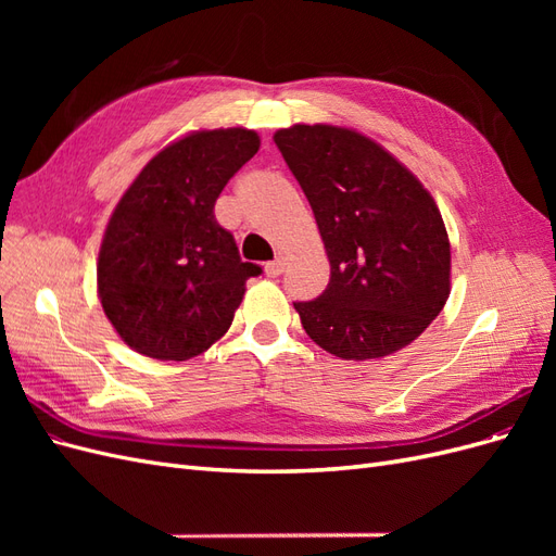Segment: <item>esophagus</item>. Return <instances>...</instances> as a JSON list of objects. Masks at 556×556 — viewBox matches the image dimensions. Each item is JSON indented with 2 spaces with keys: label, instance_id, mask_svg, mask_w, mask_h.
Listing matches in <instances>:
<instances>
[{
  "label": "esophagus",
  "instance_id": "esophagus-1",
  "mask_svg": "<svg viewBox=\"0 0 556 556\" xmlns=\"http://www.w3.org/2000/svg\"><path fill=\"white\" fill-rule=\"evenodd\" d=\"M264 268H266V276L278 278V276L285 271V260H282V257H276L274 262H268Z\"/></svg>",
  "mask_w": 556,
  "mask_h": 556
}]
</instances>
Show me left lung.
I'll list each match as a JSON object with an SVG mask.
<instances>
[{"mask_svg":"<svg viewBox=\"0 0 556 556\" xmlns=\"http://www.w3.org/2000/svg\"><path fill=\"white\" fill-rule=\"evenodd\" d=\"M274 141L308 199L331 266L323 294L294 301L306 333L355 362L406 348L450 294V241L435 201L352 129L294 125Z\"/></svg>","mask_w":556,"mask_h":556,"instance_id":"left-lung-1","label":"left lung"}]
</instances>
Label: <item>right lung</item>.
Returning a JSON list of instances; mask_svg holds the SVG:
<instances>
[{"instance_id":"obj_1","label":"right lung","mask_w":556,"mask_h":556,"mask_svg":"<svg viewBox=\"0 0 556 556\" xmlns=\"http://www.w3.org/2000/svg\"><path fill=\"white\" fill-rule=\"evenodd\" d=\"M257 150L250 129L194 131L150 160L115 206L97 288L111 325L141 355H201L229 329L245 280L262 274L215 220L217 197Z\"/></svg>"}]
</instances>
